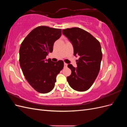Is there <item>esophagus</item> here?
Returning a JSON list of instances; mask_svg holds the SVG:
<instances>
[{
    "label": "esophagus",
    "mask_w": 127,
    "mask_h": 127,
    "mask_svg": "<svg viewBox=\"0 0 127 127\" xmlns=\"http://www.w3.org/2000/svg\"><path fill=\"white\" fill-rule=\"evenodd\" d=\"M67 64L66 63H64V67H67Z\"/></svg>",
    "instance_id": "1"
}]
</instances>
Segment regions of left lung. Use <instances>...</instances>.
<instances>
[{"label":"left lung","instance_id":"8db88e82","mask_svg":"<svg viewBox=\"0 0 127 127\" xmlns=\"http://www.w3.org/2000/svg\"><path fill=\"white\" fill-rule=\"evenodd\" d=\"M63 34L71 43L74 55L79 56L76 68L68 64L71 74L67 77V82L72 89L86 91L93 85L100 69L102 59L101 44L90 33L78 28L63 30Z\"/></svg>","mask_w":127,"mask_h":127}]
</instances>
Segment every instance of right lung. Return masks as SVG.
<instances>
[{"instance_id":"right-lung-1","label":"right lung","mask_w":127,"mask_h":127,"mask_svg":"<svg viewBox=\"0 0 127 127\" xmlns=\"http://www.w3.org/2000/svg\"><path fill=\"white\" fill-rule=\"evenodd\" d=\"M61 36V29L41 26L33 30L21 45L22 70L30 85L39 93H47L53 89L57 76L64 68L63 60L55 63L46 59Z\"/></svg>"}]
</instances>
